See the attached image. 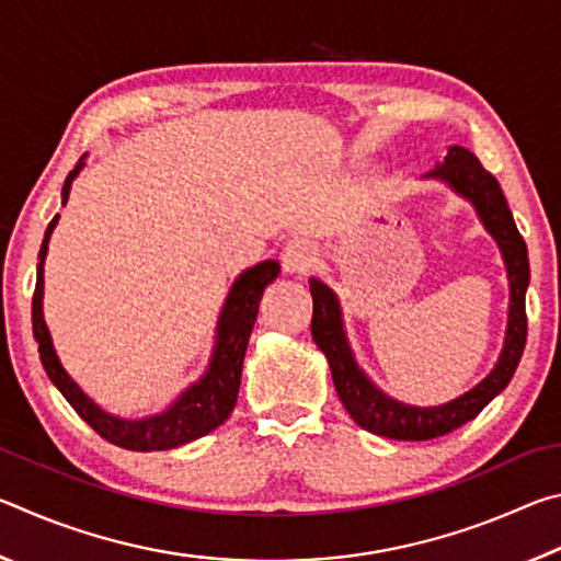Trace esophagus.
Listing matches in <instances>:
<instances>
[{
    "instance_id": "esophagus-1",
    "label": "esophagus",
    "mask_w": 561,
    "mask_h": 561,
    "mask_svg": "<svg viewBox=\"0 0 561 561\" xmlns=\"http://www.w3.org/2000/svg\"><path fill=\"white\" fill-rule=\"evenodd\" d=\"M317 247L309 240H291L282 252V270L287 274H309L317 267Z\"/></svg>"
}]
</instances>
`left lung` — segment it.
<instances>
[{
    "instance_id": "8db88e82",
    "label": "left lung",
    "mask_w": 561,
    "mask_h": 561,
    "mask_svg": "<svg viewBox=\"0 0 561 561\" xmlns=\"http://www.w3.org/2000/svg\"><path fill=\"white\" fill-rule=\"evenodd\" d=\"M425 180H438L448 185L455 195L468 201L480 222L497 242L502 262L507 270L510 282V307H507V329L497 364L470 391L453 398L440 405H411L396 401L393 396L381 391L364 368L358 366L354 348L348 344L344 311L336 291L324 282L311 277L309 289L314 299V317H311V336H314L321 354L327 356L331 378H334L336 393L348 415L366 428L368 433L383 435L391 440H431L460 428L462 423L472 421L492 398L505 391L510 378L522 358L527 341V314L525 294L529 287V260L527 244L517 232L515 217H512L505 195L495 178H492L480 160L468 148L450 146L448 156L435 163Z\"/></svg>"
}]
</instances>
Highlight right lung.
<instances>
[{
    "label": "right lung",
    "mask_w": 561,
    "mask_h": 561,
    "mask_svg": "<svg viewBox=\"0 0 561 561\" xmlns=\"http://www.w3.org/2000/svg\"><path fill=\"white\" fill-rule=\"evenodd\" d=\"M87 165L83 156L76 168L64 180L61 187V205L69 203V193L73 180ZM59 225V215H54L44 232V242L39 250V264H36V289L32 299V327L34 339L39 344V356L46 376L59 388L61 396L71 403V408L87 421L101 438L118 445L126 450L150 453V450H170L178 445L193 443L203 435L213 433L217 425H222L230 417L232 408L240 393L242 378V360L254 321L260 314L262 294L267 284L279 277V262L264 260L254 267L244 270L240 277L232 282L227 299L220 309L215 327V346L210 360H207L205 374L190 383L173 403L163 408L160 413L146 417H121L101 408L83 388L73 381L66 371L59 354H56L51 331L44 321V260L49 252V240L54 227Z\"/></svg>",
    "instance_id": "right-lung-1"
}]
</instances>
